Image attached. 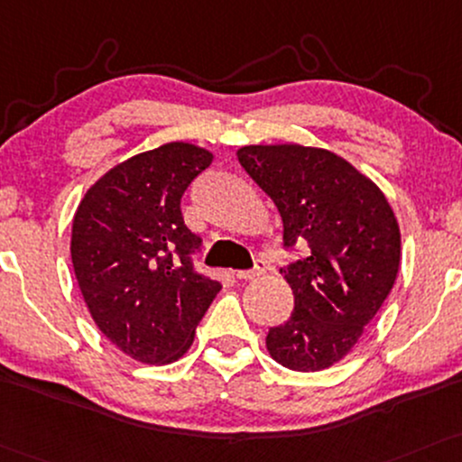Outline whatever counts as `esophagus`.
Here are the masks:
<instances>
[{
    "instance_id": "34e87169",
    "label": "esophagus",
    "mask_w": 462,
    "mask_h": 462,
    "mask_svg": "<svg viewBox=\"0 0 462 462\" xmlns=\"http://www.w3.org/2000/svg\"><path fill=\"white\" fill-rule=\"evenodd\" d=\"M264 271H266V264L263 263V260H258L254 269H249V271H236L235 275H236V280H255V277L264 275Z\"/></svg>"
}]
</instances>
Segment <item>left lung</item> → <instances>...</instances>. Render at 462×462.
<instances>
[{"label":"left lung","instance_id":"1","mask_svg":"<svg viewBox=\"0 0 462 462\" xmlns=\"http://www.w3.org/2000/svg\"><path fill=\"white\" fill-rule=\"evenodd\" d=\"M236 157L280 210L284 245H310L282 269L294 310L266 333V351L288 370L329 368L351 353L393 288L396 215L376 182L331 150L254 143Z\"/></svg>","mask_w":462,"mask_h":462}]
</instances>
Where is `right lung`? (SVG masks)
<instances>
[{"label":"right lung","instance_id":"add662e5","mask_svg":"<svg viewBox=\"0 0 462 462\" xmlns=\"http://www.w3.org/2000/svg\"><path fill=\"white\" fill-rule=\"evenodd\" d=\"M213 152L170 142L122 161L98 178L72 217L77 284L103 336L142 364H171L189 351L219 282L198 273L180 198Z\"/></svg>","mask_w":462,"mask_h":462}]
</instances>
